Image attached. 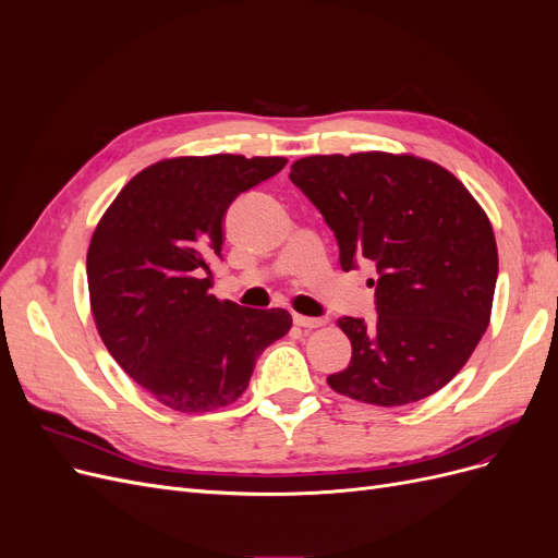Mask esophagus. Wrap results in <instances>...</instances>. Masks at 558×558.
<instances>
[{"mask_svg":"<svg viewBox=\"0 0 558 558\" xmlns=\"http://www.w3.org/2000/svg\"><path fill=\"white\" fill-rule=\"evenodd\" d=\"M293 324L298 326V328H305V330H312V328H320L326 324L324 318H312V316H302V314H295L293 316Z\"/></svg>","mask_w":558,"mask_h":558,"instance_id":"34e87169","label":"esophagus"}]
</instances>
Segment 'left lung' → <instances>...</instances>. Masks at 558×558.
<instances>
[{
    "label": "left lung",
    "instance_id": "8db88e82",
    "mask_svg": "<svg viewBox=\"0 0 558 558\" xmlns=\"http://www.w3.org/2000/svg\"><path fill=\"white\" fill-rule=\"evenodd\" d=\"M291 181L335 232L344 272L377 267L375 324L337 320L351 363L332 391L379 408L440 391L492 320L498 248L480 202L437 162L384 150L300 158Z\"/></svg>",
    "mask_w": 558,
    "mask_h": 558
}]
</instances>
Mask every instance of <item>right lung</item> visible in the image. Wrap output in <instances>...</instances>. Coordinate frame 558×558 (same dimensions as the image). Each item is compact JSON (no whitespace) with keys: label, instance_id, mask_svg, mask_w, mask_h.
I'll return each instance as SVG.
<instances>
[{"label":"right lung","instance_id":"obj_1","mask_svg":"<svg viewBox=\"0 0 558 558\" xmlns=\"http://www.w3.org/2000/svg\"><path fill=\"white\" fill-rule=\"evenodd\" d=\"M286 162L167 158L134 174L99 218L86 260L97 332L165 408H228L246 391L256 359L293 326L286 310H248L209 293L232 199Z\"/></svg>","mask_w":558,"mask_h":558}]
</instances>
